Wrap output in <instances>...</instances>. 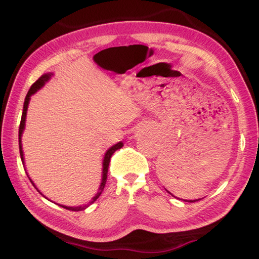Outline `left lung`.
I'll list each match as a JSON object with an SVG mask.
<instances>
[{"label":"left lung","mask_w":259,"mask_h":259,"mask_svg":"<svg viewBox=\"0 0 259 259\" xmlns=\"http://www.w3.org/2000/svg\"><path fill=\"white\" fill-rule=\"evenodd\" d=\"M168 192V191H167ZM169 193V192H168ZM197 200H199V199H194V200H185V201H190V203H193V201H197Z\"/></svg>","instance_id":"8db88e82"}]
</instances>
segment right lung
Here are the masks:
<instances>
[{
  "label": "right lung",
  "instance_id": "1",
  "mask_svg": "<svg viewBox=\"0 0 259 259\" xmlns=\"http://www.w3.org/2000/svg\"><path fill=\"white\" fill-rule=\"evenodd\" d=\"M53 76V73H46L42 75L41 77H38L37 81H35V82L31 84L29 92L27 93V97L24 99V104H23V112H22V118H21V122H20V130H19V146H20V155H21V160H22V164L24 166V155H23V150H22V133L24 131V127H26V118H27V111H28V105H29V101H30V97L33 94L36 93L38 90H41L42 87L45 86L46 82H48L49 80H51V77ZM123 146L122 141H119L118 144L113 145L108 148L107 151H106V153L104 155V160H102V175H101V183L100 185H99V189H98V192L95 196L92 198V200H90V203L87 204H82V205H79V206H66V205H61V204H58L59 206H62L63 208H67V210H70V211H82L84 208H87L90 205H92L94 203L95 200L98 199L99 197H100V194L102 193V191L105 189V185H106V180H107V172H108V166H109V161H111V157L113 155V153L116 150H119V148H121ZM28 176V173H27ZM28 178L33 184L35 189H36L38 192H40V190L37 189L36 186H35V184L33 183V180L30 179V177L28 176ZM41 193V192H40ZM42 194V193H41ZM44 196V194H42ZM46 199H48L47 197L44 196ZM56 204V203H55Z\"/></svg>",
  "mask_w": 259,
  "mask_h": 259
}]
</instances>
